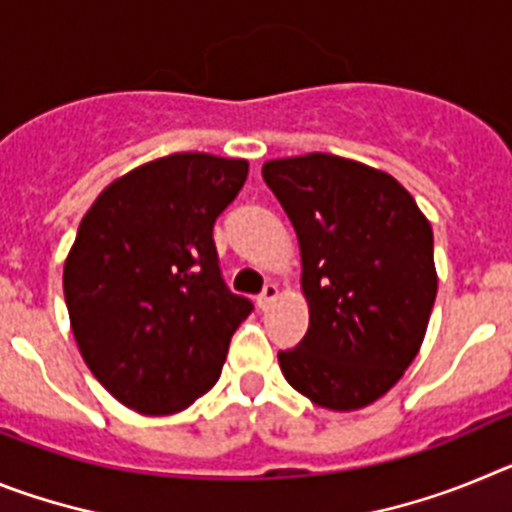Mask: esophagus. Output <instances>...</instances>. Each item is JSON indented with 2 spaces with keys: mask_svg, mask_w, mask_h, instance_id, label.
Here are the masks:
<instances>
[{
  "mask_svg": "<svg viewBox=\"0 0 512 512\" xmlns=\"http://www.w3.org/2000/svg\"><path fill=\"white\" fill-rule=\"evenodd\" d=\"M279 297V287L277 284H266L264 292L259 295V300H256V305H259V310H269L271 302L277 300Z\"/></svg>",
  "mask_w": 512,
  "mask_h": 512,
  "instance_id": "1",
  "label": "esophagus"
}]
</instances>
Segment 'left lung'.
I'll return each mask as SVG.
<instances>
[{"label": "left lung", "mask_w": 512, "mask_h": 512, "mask_svg": "<svg viewBox=\"0 0 512 512\" xmlns=\"http://www.w3.org/2000/svg\"><path fill=\"white\" fill-rule=\"evenodd\" d=\"M297 233L310 325L279 351L300 395L338 413L372 405L400 382L436 302L433 230L395 176L330 153L266 161Z\"/></svg>", "instance_id": "obj_1"}]
</instances>
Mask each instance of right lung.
I'll list each match as a JSON object with an SVG mask.
<instances>
[{"label": "right lung", "instance_id": "1", "mask_svg": "<svg viewBox=\"0 0 512 512\" xmlns=\"http://www.w3.org/2000/svg\"><path fill=\"white\" fill-rule=\"evenodd\" d=\"M246 176V158L171 153L115 179L81 217L63 264L71 330L99 384L135 413H182L205 395L251 315L212 241Z\"/></svg>", "mask_w": 512, "mask_h": 512}]
</instances>
